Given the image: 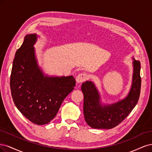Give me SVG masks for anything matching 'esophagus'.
Instances as JSON below:
<instances>
[{
	"label": "esophagus",
	"mask_w": 152,
	"mask_h": 152,
	"mask_svg": "<svg viewBox=\"0 0 152 152\" xmlns=\"http://www.w3.org/2000/svg\"><path fill=\"white\" fill-rule=\"evenodd\" d=\"M88 78V76L85 73H81V74L78 75L76 77V82L78 83H81L83 81H85Z\"/></svg>",
	"instance_id": "1"
}]
</instances>
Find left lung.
<instances>
[{
    "instance_id": "left-lung-1",
    "label": "left lung",
    "mask_w": 152,
    "mask_h": 152,
    "mask_svg": "<svg viewBox=\"0 0 152 152\" xmlns=\"http://www.w3.org/2000/svg\"><path fill=\"white\" fill-rule=\"evenodd\" d=\"M133 58V77L129 91L123 99L111 104L102 102L94 82L86 81L81 85L84 95L83 113L86 123L95 129H112L128 116L138 103L140 95V62Z\"/></svg>"
}]
</instances>
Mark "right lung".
<instances>
[{
  "label": "right lung",
  "instance_id": "obj_1",
  "mask_svg": "<svg viewBox=\"0 0 152 152\" xmlns=\"http://www.w3.org/2000/svg\"><path fill=\"white\" fill-rule=\"evenodd\" d=\"M39 37L28 34L16 51L11 75L13 101L21 113L37 125L48 124L56 117L63 100L74 90L72 76L45 74L38 65L34 45Z\"/></svg>",
  "mask_w": 152,
  "mask_h": 152
}]
</instances>
